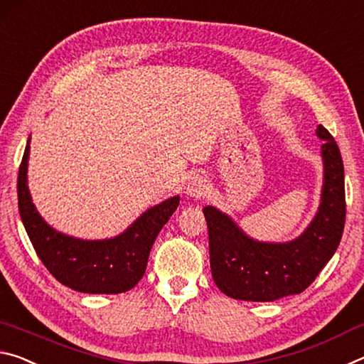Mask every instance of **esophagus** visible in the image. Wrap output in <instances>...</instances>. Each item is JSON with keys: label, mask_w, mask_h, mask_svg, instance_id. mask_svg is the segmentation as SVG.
Returning <instances> with one entry per match:
<instances>
[{"label": "esophagus", "mask_w": 364, "mask_h": 364, "mask_svg": "<svg viewBox=\"0 0 364 364\" xmlns=\"http://www.w3.org/2000/svg\"><path fill=\"white\" fill-rule=\"evenodd\" d=\"M186 193L192 198H200L208 193V183L206 178L200 174H195L188 178V183L186 187Z\"/></svg>", "instance_id": "obj_1"}]
</instances>
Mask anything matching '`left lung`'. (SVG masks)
<instances>
[{
    "instance_id": "obj_1",
    "label": "left lung",
    "mask_w": 364,
    "mask_h": 364,
    "mask_svg": "<svg viewBox=\"0 0 364 364\" xmlns=\"http://www.w3.org/2000/svg\"><path fill=\"white\" fill-rule=\"evenodd\" d=\"M316 134L324 140L323 198L316 218L294 242H256L216 208L203 210L214 284L230 299L274 301L301 294L336 253L347 214L343 163L329 130L318 126Z\"/></svg>"
}]
</instances>
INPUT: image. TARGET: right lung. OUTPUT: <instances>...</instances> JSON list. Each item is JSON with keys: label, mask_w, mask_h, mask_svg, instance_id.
I'll list each match as a JSON object with an SVG mask.
<instances>
[{"label": "right lung", "mask_w": 364, "mask_h": 364, "mask_svg": "<svg viewBox=\"0 0 364 364\" xmlns=\"http://www.w3.org/2000/svg\"><path fill=\"white\" fill-rule=\"evenodd\" d=\"M28 141L17 176V200L23 228L41 263L58 282L83 294H122L135 287L145 274L154 238L181 198L172 196L143 213L124 234L109 240H79L59 234L41 219L28 193Z\"/></svg>", "instance_id": "add662e5"}]
</instances>
